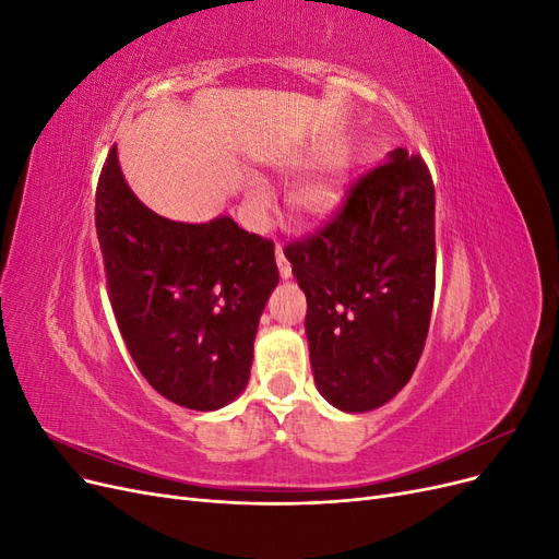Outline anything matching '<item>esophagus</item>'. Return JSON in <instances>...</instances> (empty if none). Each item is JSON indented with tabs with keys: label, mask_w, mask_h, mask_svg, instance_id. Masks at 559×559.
Wrapping results in <instances>:
<instances>
[{
	"label": "esophagus",
	"mask_w": 559,
	"mask_h": 559,
	"mask_svg": "<svg viewBox=\"0 0 559 559\" xmlns=\"http://www.w3.org/2000/svg\"><path fill=\"white\" fill-rule=\"evenodd\" d=\"M275 259H277V267H280V277L282 280H289L292 277V265H289V261H286L282 247L275 249Z\"/></svg>",
	"instance_id": "1"
}]
</instances>
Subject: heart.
<instances>
[{
  "mask_svg": "<svg viewBox=\"0 0 559 559\" xmlns=\"http://www.w3.org/2000/svg\"><path fill=\"white\" fill-rule=\"evenodd\" d=\"M270 165H286L289 158L282 156H267ZM349 179V163L341 151H331L324 158H319L314 165H310L306 173H302L294 183L289 193H286V207L296 222H321V218L331 216L345 198ZM247 200L251 210L257 214H263L270 191L261 177H247L245 183Z\"/></svg>",
  "mask_w": 559,
  "mask_h": 559,
  "instance_id": "obj_1",
  "label": "heart"
}]
</instances>
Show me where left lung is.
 Masks as SVG:
<instances>
[{
    "label": "left lung",
    "mask_w": 559,
    "mask_h": 559,
    "mask_svg": "<svg viewBox=\"0 0 559 559\" xmlns=\"http://www.w3.org/2000/svg\"><path fill=\"white\" fill-rule=\"evenodd\" d=\"M433 212L425 160L394 148L326 228L284 251L308 298L314 384L337 411H376L413 378L433 306Z\"/></svg>",
    "instance_id": "8db88e82"
}]
</instances>
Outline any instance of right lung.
I'll return each instance as SVG.
<instances>
[{
    "label": "right lung",
    "mask_w": 559,
    "mask_h": 559,
    "mask_svg": "<svg viewBox=\"0 0 559 559\" xmlns=\"http://www.w3.org/2000/svg\"><path fill=\"white\" fill-rule=\"evenodd\" d=\"M95 228L116 324L146 382L200 413L238 399L280 282L275 245L230 216L181 224L151 212L128 186L116 146L99 175Z\"/></svg>",
    "instance_id": "1"
}]
</instances>
